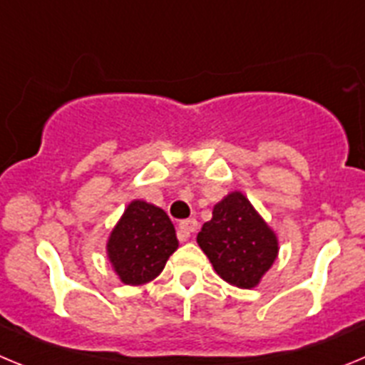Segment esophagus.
Instances as JSON below:
<instances>
[{"label":"esophagus","instance_id":"34e87169","mask_svg":"<svg viewBox=\"0 0 365 365\" xmlns=\"http://www.w3.org/2000/svg\"><path fill=\"white\" fill-rule=\"evenodd\" d=\"M180 232H182L185 238H189L190 232H196L198 231V222H196L195 218H189V220H183V222H180Z\"/></svg>","mask_w":365,"mask_h":365}]
</instances>
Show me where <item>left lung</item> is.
Segmentation results:
<instances>
[{
	"instance_id": "obj_1",
	"label": "left lung",
	"mask_w": 365,
	"mask_h": 365,
	"mask_svg": "<svg viewBox=\"0 0 365 365\" xmlns=\"http://www.w3.org/2000/svg\"><path fill=\"white\" fill-rule=\"evenodd\" d=\"M196 240L220 277L242 289L255 287L278 252L274 232L242 192L216 203Z\"/></svg>"
}]
</instances>
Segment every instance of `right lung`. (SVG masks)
I'll list each match as a JSON object with an SVG mask.
<instances>
[{
	"instance_id": "1",
	"label": "right lung",
	"mask_w": 365,
	"mask_h": 365,
	"mask_svg": "<svg viewBox=\"0 0 365 365\" xmlns=\"http://www.w3.org/2000/svg\"><path fill=\"white\" fill-rule=\"evenodd\" d=\"M178 249L175 225L160 207L134 200L110 232L107 252L114 271L127 285L153 280Z\"/></svg>"
}]
</instances>
